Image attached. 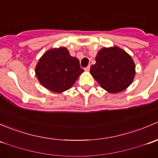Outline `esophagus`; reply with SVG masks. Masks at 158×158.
I'll return each instance as SVG.
<instances>
[{
	"instance_id": "1",
	"label": "esophagus",
	"mask_w": 158,
	"mask_h": 158,
	"mask_svg": "<svg viewBox=\"0 0 158 158\" xmlns=\"http://www.w3.org/2000/svg\"><path fill=\"white\" fill-rule=\"evenodd\" d=\"M89 70H90V66H87L86 68H85V72H89Z\"/></svg>"
}]
</instances>
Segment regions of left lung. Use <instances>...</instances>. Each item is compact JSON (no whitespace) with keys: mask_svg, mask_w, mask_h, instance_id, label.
I'll use <instances>...</instances> for the list:
<instances>
[{"mask_svg":"<svg viewBox=\"0 0 158 158\" xmlns=\"http://www.w3.org/2000/svg\"><path fill=\"white\" fill-rule=\"evenodd\" d=\"M90 73L101 87L110 93L126 89L134 80L135 64L127 52L117 46L104 47L97 52Z\"/></svg>","mask_w":158,"mask_h":158,"instance_id":"8db88e82","label":"left lung"}]
</instances>
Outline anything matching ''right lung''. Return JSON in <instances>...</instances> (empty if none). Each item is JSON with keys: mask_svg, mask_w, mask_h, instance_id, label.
<instances>
[{"mask_svg": "<svg viewBox=\"0 0 158 158\" xmlns=\"http://www.w3.org/2000/svg\"><path fill=\"white\" fill-rule=\"evenodd\" d=\"M84 72L76 57L64 47L49 49L40 58L35 73L40 83L55 93H61L74 85Z\"/></svg>", "mask_w": 158, "mask_h": 158, "instance_id": "1", "label": "right lung"}]
</instances>
